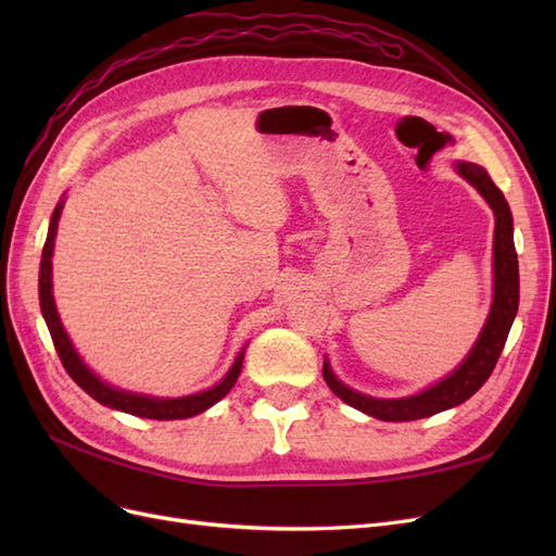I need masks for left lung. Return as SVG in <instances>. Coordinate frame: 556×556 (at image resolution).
Wrapping results in <instances>:
<instances>
[{
  "label": "left lung",
  "instance_id": "8db88e82",
  "mask_svg": "<svg viewBox=\"0 0 556 556\" xmlns=\"http://www.w3.org/2000/svg\"><path fill=\"white\" fill-rule=\"evenodd\" d=\"M457 172L473 185V188L486 199L496 217L494 229V301L490 317L478 336L473 350L468 357L454 368V371L441 382L431 384L429 390L406 399H374L350 390L339 378L333 376L329 362L325 359L323 376L329 390L343 399L348 406L357 408L366 415L378 417L382 422H410V419L431 417L447 408L459 406L466 399L473 396L480 387L492 376L494 366L501 357V350L506 345L508 331L519 306V266L513 241V213L506 197L492 182L490 174L473 162H457Z\"/></svg>",
  "mask_w": 556,
  "mask_h": 556
}]
</instances>
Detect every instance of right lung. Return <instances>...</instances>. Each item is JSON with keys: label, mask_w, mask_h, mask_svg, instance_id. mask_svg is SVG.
I'll list each match as a JSON object with an SVG mask.
<instances>
[{"label": "right lung", "mask_w": 556, "mask_h": 556, "mask_svg": "<svg viewBox=\"0 0 556 556\" xmlns=\"http://www.w3.org/2000/svg\"><path fill=\"white\" fill-rule=\"evenodd\" d=\"M62 206H64V201H60L53 211V217H50L48 237H46V245H43V255H41V268H39V301H41V313H43V319L48 325L50 339H53V343H55V350H58L62 366L66 368V374L72 376V380L80 387V390H86L94 401L102 403V406L137 415V417L185 419V417H192V415H199L206 408H211L213 403L220 401L231 390L233 382H237V378L241 374V366H243V350L239 352L237 362L231 364L227 376L215 387H211V390H206V392H199L192 396H180V399H155V396H146V394L115 390V387L106 384L104 380H99L86 366V362L78 357L76 348L72 345L70 336H66V331L60 323L55 299H53V262H50V257H53Z\"/></svg>", "instance_id": "right-lung-1"}]
</instances>
